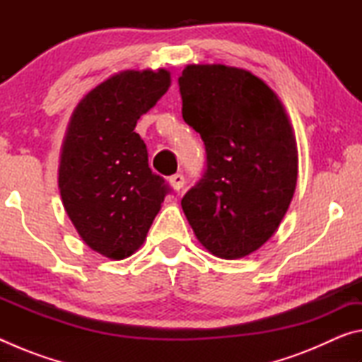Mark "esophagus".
<instances>
[{"instance_id":"obj_1","label":"esophagus","mask_w":362,"mask_h":362,"mask_svg":"<svg viewBox=\"0 0 362 362\" xmlns=\"http://www.w3.org/2000/svg\"><path fill=\"white\" fill-rule=\"evenodd\" d=\"M169 183H170V187L175 189V192H179V189L183 187V183H185V179H183L182 174H174L169 177Z\"/></svg>"}]
</instances>
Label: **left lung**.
Masks as SVG:
<instances>
[{
	"instance_id": "1",
	"label": "left lung",
	"mask_w": 362,
	"mask_h": 362,
	"mask_svg": "<svg viewBox=\"0 0 362 362\" xmlns=\"http://www.w3.org/2000/svg\"><path fill=\"white\" fill-rule=\"evenodd\" d=\"M182 116L206 145L207 169L182 209L212 255L255 252L284 218L297 187L298 153L289 116L259 76L222 64L187 65Z\"/></svg>"
}]
</instances>
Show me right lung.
Listing matches in <instances>:
<instances>
[{"instance_id":"right-lung-1","label":"right lung","mask_w":362,"mask_h":362,"mask_svg":"<svg viewBox=\"0 0 362 362\" xmlns=\"http://www.w3.org/2000/svg\"><path fill=\"white\" fill-rule=\"evenodd\" d=\"M169 86L164 69L116 73L78 102L66 127L59 163L62 204L81 240L112 260L142 246L169 192L134 131Z\"/></svg>"}]
</instances>
